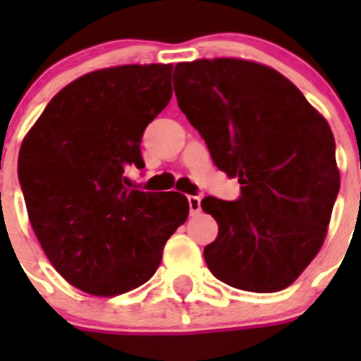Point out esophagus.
Instances as JSON below:
<instances>
[{
  "mask_svg": "<svg viewBox=\"0 0 361 361\" xmlns=\"http://www.w3.org/2000/svg\"><path fill=\"white\" fill-rule=\"evenodd\" d=\"M188 204H190L191 215H197V213H200V197L199 195L188 197Z\"/></svg>",
  "mask_w": 361,
  "mask_h": 361,
  "instance_id": "obj_1",
  "label": "esophagus"
}]
</instances>
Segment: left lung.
Listing matches in <instances>:
<instances>
[{"instance_id": "8db88e82", "label": "left lung", "mask_w": 361, "mask_h": 361, "mask_svg": "<svg viewBox=\"0 0 361 361\" xmlns=\"http://www.w3.org/2000/svg\"><path fill=\"white\" fill-rule=\"evenodd\" d=\"M173 88L216 168L242 184L233 202H200L219 224L204 247L209 271L244 291L286 289L320 251L340 190L329 124L289 79L253 61L178 63Z\"/></svg>"}]
</instances>
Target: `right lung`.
<instances>
[{"instance_id": "right-lung-1", "label": "right lung", "mask_w": 361, "mask_h": 361, "mask_svg": "<svg viewBox=\"0 0 361 361\" xmlns=\"http://www.w3.org/2000/svg\"><path fill=\"white\" fill-rule=\"evenodd\" d=\"M171 99V65L90 72L47 104L19 149L28 219L57 273L85 293L116 296L148 282L184 224L177 191L130 188L141 139Z\"/></svg>"}]
</instances>
